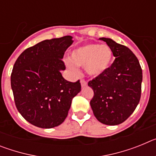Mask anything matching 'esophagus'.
<instances>
[{"label":"esophagus","mask_w":156,"mask_h":156,"mask_svg":"<svg viewBox=\"0 0 156 156\" xmlns=\"http://www.w3.org/2000/svg\"><path fill=\"white\" fill-rule=\"evenodd\" d=\"M80 83H81V86L82 87H85L87 86V81L85 80L82 79L80 80Z\"/></svg>","instance_id":"obj_1"}]
</instances>
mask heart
Wrapping results in <instances>:
<instances>
[{
  "instance_id": "b5f03b06",
  "label": "heart",
  "mask_w": 156,
  "mask_h": 156,
  "mask_svg": "<svg viewBox=\"0 0 156 156\" xmlns=\"http://www.w3.org/2000/svg\"><path fill=\"white\" fill-rule=\"evenodd\" d=\"M71 61L76 66L84 67L88 75L97 76L104 73L112 60V52L107 46L90 44L76 48L71 54ZM71 69L74 66L68 63Z\"/></svg>"
}]
</instances>
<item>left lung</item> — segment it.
Here are the masks:
<instances>
[{"mask_svg": "<svg viewBox=\"0 0 156 156\" xmlns=\"http://www.w3.org/2000/svg\"><path fill=\"white\" fill-rule=\"evenodd\" d=\"M115 58L104 73L88 82L93 89L90 106L103 124L119 125L137 108L141 94L142 69L138 59L127 47L101 37Z\"/></svg>", "mask_w": 156, "mask_h": 156, "instance_id": "obj_1", "label": "left lung"}]
</instances>
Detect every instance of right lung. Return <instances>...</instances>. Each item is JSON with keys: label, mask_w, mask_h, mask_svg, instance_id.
<instances>
[{"label": "right lung", "mask_w": 156, "mask_h": 156, "mask_svg": "<svg viewBox=\"0 0 156 156\" xmlns=\"http://www.w3.org/2000/svg\"><path fill=\"white\" fill-rule=\"evenodd\" d=\"M71 36L45 40L27 48L19 56L11 75L14 100L19 113L30 123L53 128L62 123L72 100L81 90L80 80L62 77V58L73 44Z\"/></svg>", "instance_id": "obj_1"}]
</instances>
